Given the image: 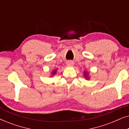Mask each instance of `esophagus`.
I'll list each match as a JSON object with an SVG mask.
<instances>
[{
  "label": "esophagus",
  "mask_w": 129,
  "mask_h": 129,
  "mask_svg": "<svg viewBox=\"0 0 129 129\" xmlns=\"http://www.w3.org/2000/svg\"><path fill=\"white\" fill-rule=\"evenodd\" d=\"M66 64L68 66H73L74 65V63L72 61H68Z\"/></svg>",
  "instance_id": "34e87169"
}]
</instances>
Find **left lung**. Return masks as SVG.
<instances>
[{"mask_svg": "<svg viewBox=\"0 0 129 129\" xmlns=\"http://www.w3.org/2000/svg\"><path fill=\"white\" fill-rule=\"evenodd\" d=\"M83 75H84V78H85L86 80H89L90 79V77L89 76V73L87 71H84L83 72Z\"/></svg>", "mask_w": 129, "mask_h": 129, "instance_id": "left-lung-1", "label": "left lung"}]
</instances>
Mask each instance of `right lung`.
Instances as JSON below:
<instances>
[{
	"label": "right lung",
	"instance_id": "obj_1",
	"mask_svg": "<svg viewBox=\"0 0 129 129\" xmlns=\"http://www.w3.org/2000/svg\"><path fill=\"white\" fill-rule=\"evenodd\" d=\"M56 73H57V70L54 69V70H53V71L52 72V73H51V74H50V75H51L50 77H53V76L54 75H56Z\"/></svg>",
	"mask_w": 129,
	"mask_h": 129
}]
</instances>
